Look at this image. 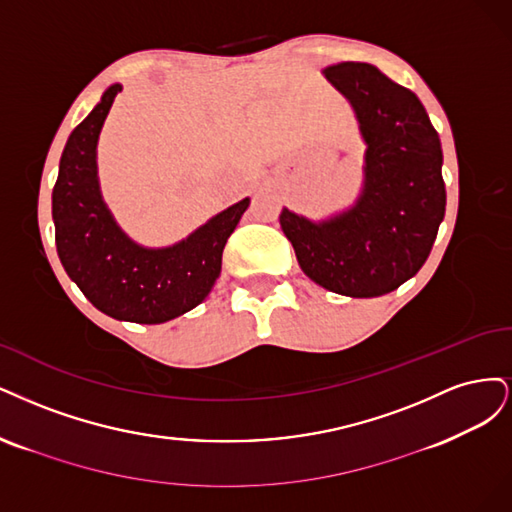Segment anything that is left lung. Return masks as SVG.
Masks as SVG:
<instances>
[{"label": "left lung", "instance_id": "obj_1", "mask_svg": "<svg viewBox=\"0 0 512 512\" xmlns=\"http://www.w3.org/2000/svg\"><path fill=\"white\" fill-rule=\"evenodd\" d=\"M323 74L359 121L364 187L349 210L323 221L283 208L280 227L310 280L349 298H378L430 257L447 206L440 138L419 97L374 65L342 61Z\"/></svg>", "mask_w": 512, "mask_h": 512}]
</instances>
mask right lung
<instances>
[{
  "label": "right lung",
  "mask_w": 512,
  "mask_h": 512,
  "mask_svg": "<svg viewBox=\"0 0 512 512\" xmlns=\"http://www.w3.org/2000/svg\"><path fill=\"white\" fill-rule=\"evenodd\" d=\"M121 89H106L63 148L53 187L55 244L65 272L97 310L155 325L206 300L221 274L227 238L251 200L244 197L166 249H144L131 240L104 204L97 180V138Z\"/></svg>",
  "instance_id": "right-lung-1"
}]
</instances>
